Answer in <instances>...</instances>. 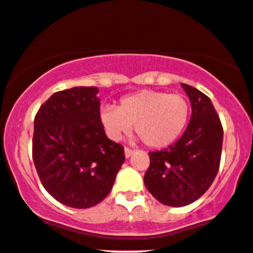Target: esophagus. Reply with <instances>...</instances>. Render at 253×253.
I'll list each match as a JSON object with an SVG mask.
<instances>
[{"mask_svg":"<svg viewBox=\"0 0 253 253\" xmlns=\"http://www.w3.org/2000/svg\"><path fill=\"white\" fill-rule=\"evenodd\" d=\"M132 154H133V150L129 149V147H125V156H126L127 159H128Z\"/></svg>","mask_w":253,"mask_h":253,"instance_id":"obj_1","label":"esophagus"}]
</instances>
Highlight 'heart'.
<instances>
[{"label":"heart","mask_w":253,"mask_h":253,"mask_svg":"<svg viewBox=\"0 0 253 253\" xmlns=\"http://www.w3.org/2000/svg\"><path fill=\"white\" fill-rule=\"evenodd\" d=\"M101 122L115 140L135 126L145 145L161 149L180 137L190 117V103L183 94L141 90L120 101L118 107L101 108Z\"/></svg>","instance_id":"1"}]
</instances>
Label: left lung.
Returning <instances> with one entry per match:
<instances>
[{
    "label": "left lung",
    "instance_id": "obj_1",
    "mask_svg": "<svg viewBox=\"0 0 253 253\" xmlns=\"http://www.w3.org/2000/svg\"><path fill=\"white\" fill-rule=\"evenodd\" d=\"M192 103L185 132L161 151L149 152L143 181L152 197L170 207H184L209 189L219 169L223 127L211 99L197 88L181 84Z\"/></svg>",
    "mask_w": 253,
    "mask_h": 253
}]
</instances>
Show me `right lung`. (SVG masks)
<instances>
[{
    "label": "right lung",
    "instance_id": "add662e5",
    "mask_svg": "<svg viewBox=\"0 0 253 253\" xmlns=\"http://www.w3.org/2000/svg\"><path fill=\"white\" fill-rule=\"evenodd\" d=\"M97 93L95 87L54 93L34 120L33 159L40 181L72 208L101 203L125 161L124 146L104 132Z\"/></svg>",
    "mask_w": 253,
    "mask_h": 253
}]
</instances>
